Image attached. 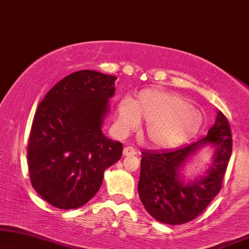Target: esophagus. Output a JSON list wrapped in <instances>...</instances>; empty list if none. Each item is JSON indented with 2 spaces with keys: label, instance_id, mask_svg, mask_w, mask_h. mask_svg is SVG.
<instances>
[{
  "label": "esophagus",
  "instance_id": "obj_1",
  "mask_svg": "<svg viewBox=\"0 0 249 249\" xmlns=\"http://www.w3.org/2000/svg\"><path fill=\"white\" fill-rule=\"evenodd\" d=\"M123 153L124 156H135L138 155V150L133 148V146H125Z\"/></svg>",
  "mask_w": 249,
  "mask_h": 249
}]
</instances>
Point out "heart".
<instances>
[{"label": "heart", "mask_w": 249, "mask_h": 249, "mask_svg": "<svg viewBox=\"0 0 249 249\" xmlns=\"http://www.w3.org/2000/svg\"><path fill=\"white\" fill-rule=\"evenodd\" d=\"M141 121L145 136L157 148H170L187 141L202 127V113L186 98L174 92L146 89L135 99H123L116 109V128L121 134L134 131Z\"/></svg>", "instance_id": "heart-1"}]
</instances>
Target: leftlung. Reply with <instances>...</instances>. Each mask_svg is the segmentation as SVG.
<instances>
[{"label":"left lung","instance_id":"obj_1","mask_svg":"<svg viewBox=\"0 0 249 249\" xmlns=\"http://www.w3.org/2000/svg\"><path fill=\"white\" fill-rule=\"evenodd\" d=\"M229 122L221 111L208 135L173 150L143 151L139 196L150 215L166 225H183L204 211L222 187L232 152ZM204 145L215 149L208 175L191 184H184L180 169L186 160Z\"/></svg>","mask_w":249,"mask_h":249}]
</instances>
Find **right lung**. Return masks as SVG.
<instances>
[{
    "instance_id": "right-lung-1",
    "label": "right lung",
    "mask_w": 249,
    "mask_h": 249,
    "mask_svg": "<svg viewBox=\"0 0 249 249\" xmlns=\"http://www.w3.org/2000/svg\"><path fill=\"white\" fill-rule=\"evenodd\" d=\"M116 76L82 70L48 91L35 114L28 142V167L35 191L63 210L90 201L104 171L117 162L123 144L106 138L101 126Z\"/></svg>"
}]
</instances>
